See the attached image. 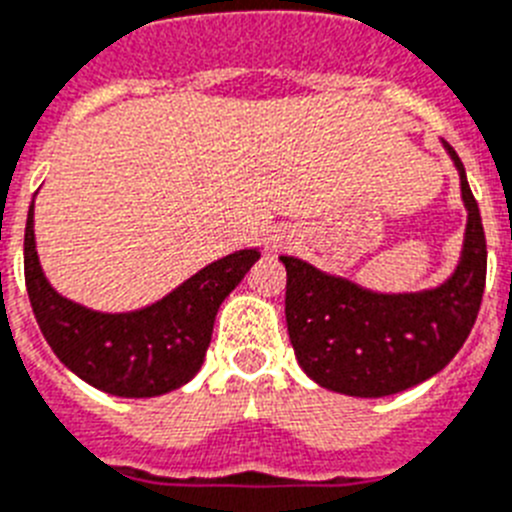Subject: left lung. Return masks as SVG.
I'll list each match as a JSON object with an SVG mask.
<instances>
[{
  "mask_svg": "<svg viewBox=\"0 0 512 512\" xmlns=\"http://www.w3.org/2000/svg\"><path fill=\"white\" fill-rule=\"evenodd\" d=\"M469 211L456 273L420 293H373L283 255L286 324L299 366L350 397H389L428 381L461 350L477 322L487 278L482 216L459 154L443 141Z\"/></svg>",
  "mask_w": 512,
  "mask_h": 512,
  "instance_id": "1",
  "label": "left lung"
}]
</instances>
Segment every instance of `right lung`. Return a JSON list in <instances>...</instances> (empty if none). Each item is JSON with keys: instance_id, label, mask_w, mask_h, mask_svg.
<instances>
[{"instance_id": "obj_1", "label": "right lung", "mask_w": 512, "mask_h": 512, "mask_svg": "<svg viewBox=\"0 0 512 512\" xmlns=\"http://www.w3.org/2000/svg\"><path fill=\"white\" fill-rule=\"evenodd\" d=\"M260 257L211 262L157 304L128 314L84 309L53 291L38 262L33 206L25 224V286L43 337L69 371L115 397H159L201 371L221 301Z\"/></svg>"}]
</instances>
